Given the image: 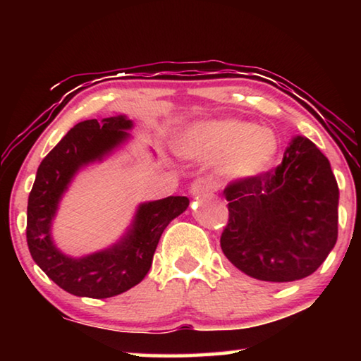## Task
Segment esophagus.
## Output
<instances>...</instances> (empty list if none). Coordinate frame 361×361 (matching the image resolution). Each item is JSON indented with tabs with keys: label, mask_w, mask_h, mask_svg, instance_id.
<instances>
[{
	"label": "esophagus",
	"mask_w": 361,
	"mask_h": 361,
	"mask_svg": "<svg viewBox=\"0 0 361 361\" xmlns=\"http://www.w3.org/2000/svg\"><path fill=\"white\" fill-rule=\"evenodd\" d=\"M213 189V185L205 178H197L191 183V186H189V192L192 195H204V194H209Z\"/></svg>",
	"instance_id": "1"
}]
</instances>
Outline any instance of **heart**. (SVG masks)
I'll return each mask as SVG.
<instances>
[{"label": "heart", "mask_w": 361, "mask_h": 361, "mask_svg": "<svg viewBox=\"0 0 361 361\" xmlns=\"http://www.w3.org/2000/svg\"><path fill=\"white\" fill-rule=\"evenodd\" d=\"M180 154L194 159H218V172L231 181H245L267 172L276 161L279 142L267 127L239 119L199 122L185 132Z\"/></svg>", "instance_id": "obj_1"}]
</instances>
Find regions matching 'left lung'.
Masks as SVG:
<instances>
[{"label": "left lung", "instance_id": "obj_1", "mask_svg": "<svg viewBox=\"0 0 361 361\" xmlns=\"http://www.w3.org/2000/svg\"><path fill=\"white\" fill-rule=\"evenodd\" d=\"M221 250L247 276L295 282L314 274L338 240L339 188L325 154L295 137L276 170L224 189Z\"/></svg>", "mask_w": 361, "mask_h": 361}]
</instances>
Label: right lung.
I'll return each instance as SVG.
<instances>
[{
	"label": "right lung",
	"instance_id": "obj_1",
	"mask_svg": "<svg viewBox=\"0 0 361 361\" xmlns=\"http://www.w3.org/2000/svg\"><path fill=\"white\" fill-rule=\"evenodd\" d=\"M132 126L126 116L79 122L42 159L36 172L27 207L28 250L46 276L75 296L111 298L138 285L149 271L164 229L189 205L185 195L140 204L129 231L118 243L82 258H71L56 247L52 219L73 176L124 143Z\"/></svg>",
	"mask_w": 361,
	"mask_h": 361
}]
</instances>
